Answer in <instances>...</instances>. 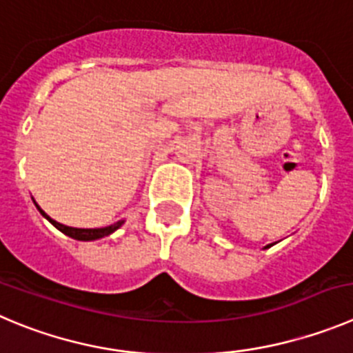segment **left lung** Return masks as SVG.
I'll list each match as a JSON object with an SVG mask.
<instances>
[{"instance_id": "obj_1", "label": "left lung", "mask_w": 353, "mask_h": 353, "mask_svg": "<svg viewBox=\"0 0 353 353\" xmlns=\"http://www.w3.org/2000/svg\"><path fill=\"white\" fill-rule=\"evenodd\" d=\"M268 247H272V243H270V245H266V247H265V249H268Z\"/></svg>"}]
</instances>
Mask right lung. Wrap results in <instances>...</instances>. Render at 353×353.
Instances as JSON below:
<instances>
[{"label": "right lung", "mask_w": 353, "mask_h": 353, "mask_svg": "<svg viewBox=\"0 0 353 353\" xmlns=\"http://www.w3.org/2000/svg\"><path fill=\"white\" fill-rule=\"evenodd\" d=\"M36 203V202H34ZM36 207H38V210L41 212L43 217H47L48 221L52 223V225L55 226L57 230H61L64 235L71 236V239L74 240H83V242H88V240H97V239H102V236H108L111 235L113 232H117L118 228H120L121 225H123V221H118L114 223V225H110L106 226V228H71V226H65V225H61V223H57L55 219H52L50 216H48L45 210L41 209V207L36 203Z\"/></svg>", "instance_id": "1"}]
</instances>
